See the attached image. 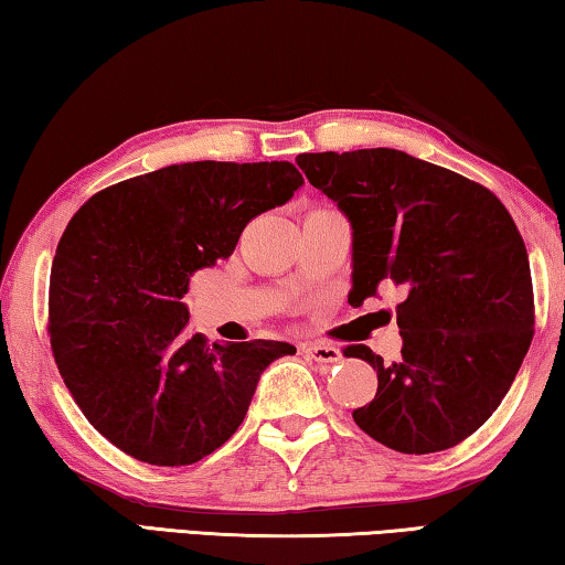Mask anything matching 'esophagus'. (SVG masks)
I'll return each instance as SVG.
<instances>
[{
    "label": "esophagus",
    "mask_w": 565,
    "mask_h": 565,
    "mask_svg": "<svg viewBox=\"0 0 565 565\" xmlns=\"http://www.w3.org/2000/svg\"><path fill=\"white\" fill-rule=\"evenodd\" d=\"M303 353L319 363H339L341 351L337 347H329V343H306Z\"/></svg>",
    "instance_id": "obj_1"
}]
</instances>
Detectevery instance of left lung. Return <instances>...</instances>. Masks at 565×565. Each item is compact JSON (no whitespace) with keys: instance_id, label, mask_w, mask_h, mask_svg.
Returning <instances> with one entry per match:
<instances>
[{"instance_id":"left-lung-1","label":"left lung","mask_w":565,"mask_h":565,"mask_svg":"<svg viewBox=\"0 0 565 565\" xmlns=\"http://www.w3.org/2000/svg\"><path fill=\"white\" fill-rule=\"evenodd\" d=\"M296 164L351 224V303L401 286V359L347 356L379 376L361 431L401 454L446 451L509 394L533 339L525 244L489 189L398 149L299 154Z\"/></svg>"}]
</instances>
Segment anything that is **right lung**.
Masks as SVG:
<instances>
[{
  "label": "right lung",
  "instance_id": "add662e5",
  "mask_svg": "<svg viewBox=\"0 0 565 565\" xmlns=\"http://www.w3.org/2000/svg\"><path fill=\"white\" fill-rule=\"evenodd\" d=\"M303 184L289 161H189L119 181L66 224L50 279V337L89 424L151 466L226 444L286 341L206 343L186 331L189 276L234 254L244 226Z\"/></svg>",
  "mask_w": 565,
  "mask_h": 565
}]
</instances>
